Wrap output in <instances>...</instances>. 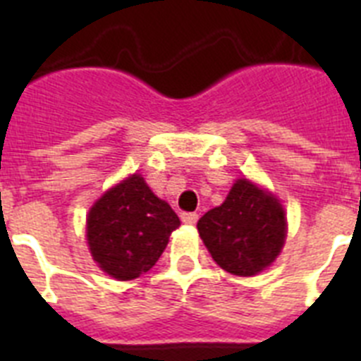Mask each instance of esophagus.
Segmentation results:
<instances>
[{
  "label": "esophagus",
  "mask_w": 361,
  "mask_h": 361,
  "mask_svg": "<svg viewBox=\"0 0 361 361\" xmlns=\"http://www.w3.org/2000/svg\"><path fill=\"white\" fill-rule=\"evenodd\" d=\"M180 219H183L184 224L193 226L197 220H199V215H197V213H183V215H180Z\"/></svg>",
  "instance_id": "obj_1"
}]
</instances>
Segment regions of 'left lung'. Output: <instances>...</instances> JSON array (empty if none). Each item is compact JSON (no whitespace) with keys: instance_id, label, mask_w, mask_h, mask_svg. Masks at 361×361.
I'll use <instances>...</instances> for the list:
<instances>
[{"instance_id":"obj_1","label":"left lung","mask_w":361,"mask_h":361,"mask_svg":"<svg viewBox=\"0 0 361 361\" xmlns=\"http://www.w3.org/2000/svg\"><path fill=\"white\" fill-rule=\"evenodd\" d=\"M197 229L222 269L253 276L279 257L286 238V216L275 197L238 178L224 204L200 216Z\"/></svg>"}]
</instances>
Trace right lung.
<instances>
[{"label": "right lung", "mask_w": 361, "mask_h": 361, "mask_svg": "<svg viewBox=\"0 0 361 361\" xmlns=\"http://www.w3.org/2000/svg\"><path fill=\"white\" fill-rule=\"evenodd\" d=\"M178 226L170 204L153 195L141 175H132L94 204L86 237L104 273L132 280L155 266Z\"/></svg>", "instance_id": "1"}]
</instances>
